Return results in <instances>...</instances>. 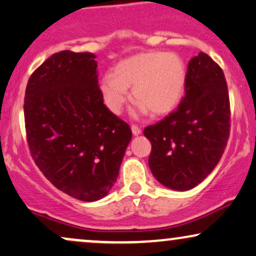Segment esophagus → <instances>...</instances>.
I'll list each match as a JSON object with an SVG mask.
<instances>
[{"label":"esophagus","mask_w":256,"mask_h":256,"mask_svg":"<svg viewBox=\"0 0 256 256\" xmlns=\"http://www.w3.org/2000/svg\"><path fill=\"white\" fill-rule=\"evenodd\" d=\"M132 133H133L134 136H138V135L141 134V129L138 128V126L133 124V126H132Z\"/></svg>","instance_id":"1"}]
</instances>
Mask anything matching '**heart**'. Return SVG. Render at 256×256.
I'll use <instances>...</instances> for the list:
<instances>
[{
    "mask_svg": "<svg viewBox=\"0 0 256 256\" xmlns=\"http://www.w3.org/2000/svg\"><path fill=\"white\" fill-rule=\"evenodd\" d=\"M186 85V68L176 53L142 52L123 59L112 76L100 80L104 103L116 115L122 112L132 89L136 103L134 115L162 116L180 102Z\"/></svg>",
    "mask_w": 256,
    "mask_h": 256,
    "instance_id": "heart-1",
    "label": "heart"
}]
</instances>
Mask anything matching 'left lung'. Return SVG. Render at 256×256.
Returning a JSON list of instances; mask_svg holds the SVG:
<instances>
[{
  "label": "left lung",
  "instance_id": "obj_1",
  "mask_svg": "<svg viewBox=\"0 0 256 256\" xmlns=\"http://www.w3.org/2000/svg\"><path fill=\"white\" fill-rule=\"evenodd\" d=\"M230 132L228 86L222 68L203 52L188 62L185 96L176 112L144 134L152 144L148 165L160 184L188 191L212 172Z\"/></svg>",
  "mask_w": 256,
  "mask_h": 256
}]
</instances>
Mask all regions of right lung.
Instances as JSON below:
<instances>
[{"mask_svg":"<svg viewBox=\"0 0 256 256\" xmlns=\"http://www.w3.org/2000/svg\"><path fill=\"white\" fill-rule=\"evenodd\" d=\"M94 53L62 51L30 76L24 123L32 156L44 176L71 197H106L132 138L129 126L103 102Z\"/></svg>","mask_w":256,"mask_h":256,"instance_id":"obj_1","label":"right lung"}]
</instances>
